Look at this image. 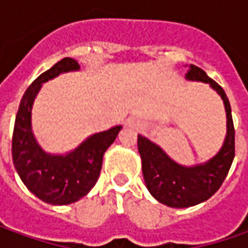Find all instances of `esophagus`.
<instances>
[{
    "label": "esophagus",
    "mask_w": 248,
    "mask_h": 248,
    "mask_svg": "<svg viewBox=\"0 0 248 248\" xmlns=\"http://www.w3.org/2000/svg\"><path fill=\"white\" fill-rule=\"evenodd\" d=\"M127 125L131 127V128H138L139 121L137 119H134V117H129V119L127 120Z\"/></svg>",
    "instance_id": "esophagus-1"
}]
</instances>
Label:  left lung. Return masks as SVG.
Instances as JSON below:
<instances>
[{"mask_svg":"<svg viewBox=\"0 0 248 248\" xmlns=\"http://www.w3.org/2000/svg\"><path fill=\"white\" fill-rule=\"evenodd\" d=\"M185 77L189 81L210 84L224 100L226 137L214 157L202 164L186 167L174 161L155 142L138 135V150L146 187L157 202L174 208H186L208 200L221 187L234 157L233 120L225 91L195 64L189 66Z\"/></svg>","mask_w":248,"mask_h":248,"instance_id":"8db88e82","label":"left lung"}]
</instances>
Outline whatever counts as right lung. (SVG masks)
<instances>
[{
    "instance_id": "right-lung-1",
    "label": "right lung",
    "mask_w": 248,
    "mask_h": 248,
    "mask_svg": "<svg viewBox=\"0 0 248 248\" xmlns=\"http://www.w3.org/2000/svg\"><path fill=\"white\" fill-rule=\"evenodd\" d=\"M80 70L76 59L64 58L38 76L26 90L15 120L12 160L26 187L40 200L53 205L72 204L95 186L103 155L116 140L121 125L92 134L77 148L64 155L46 153L37 142L31 128V110L44 82L59 74Z\"/></svg>"
}]
</instances>
